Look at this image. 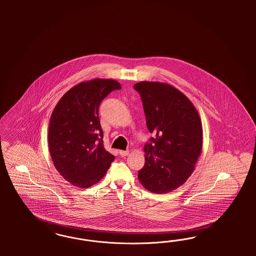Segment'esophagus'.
Wrapping results in <instances>:
<instances>
[{"label": "esophagus", "mask_w": 256, "mask_h": 256, "mask_svg": "<svg viewBox=\"0 0 256 256\" xmlns=\"http://www.w3.org/2000/svg\"><path fill=\"white\" fill-rule=\"evenodd\" d=\"M119 154H120L121 156H126L130 154V151H123V150H121V151H119Z\"/></svg>", "instance_id": "34e87169"}]
</instances>
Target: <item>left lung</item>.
I'll list each match as a JSON object with an SVG mask.
<instances>
[{"instance_id": "1", "label": "left lung", "mask_w": 256, "mask_h": 256, "mask_svg": "<svg viewBox=\"0 0 256 256\" xmlns=\"http://www.w3.org/2000/svg\"><path fill=\"white\" fill-rule=\"evenodd\" d=\"M134 89L153 134L144 144L146 162L138 179L153 194H168L194 172L202 148L201 118L192 101L168 84L144 80Z\"/></svg>"}]
</instances>
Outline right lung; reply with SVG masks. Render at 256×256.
I'll list each match as a JSON object with an SVG mask.
<instances>
[{
	"label": "right lung",
	"mask_w": 256,
	"mask_h": 256,
	"mask_svg": "<svg viewBox=\"0 0 256 256\" xmlns=\"http://www.w3.org/2000/svg\"><path fill=\"white\" fill-rule=\"evenodd\" d=\"M121 89L112 78H94L73 86L52 110L48 134V150L56 170L77 188H87L106 174L114 156L103 146L98 118L101 101Z\"/></svg>",
	"instance_id": "1"
}]
</instances>
